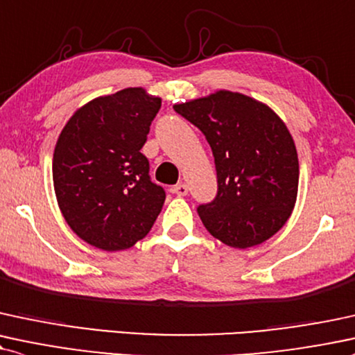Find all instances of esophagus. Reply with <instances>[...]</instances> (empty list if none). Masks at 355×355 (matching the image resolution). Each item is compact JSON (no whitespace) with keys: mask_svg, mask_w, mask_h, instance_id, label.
Masks as SVG:
<instances>
[{"mask_svg":"<svg viewBox=\"0 0 355 355\" xmlns=\"http://www.w3.org/2000/svg\"><path fill=\"white\" fill-rule=\"evenodd\" d=\"M173 193L177 196H185L189 193V187H187L185 183H178V185L173 187Z\"/></svg>","mask_w":355,"mask_h":355,"instance_id":"1","label":"esophagus"}]
</instances>
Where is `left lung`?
Segmentation results:
<instances>
[{"mask_svg": "<svg viewBox=\"0 0 355 355\" xmlns=\"http://www.w3.org/2000/svg\"><path fill=\"white\" fill-rule=\"evenodd\" d=\"M173 109L203 132L215 157L218 193L196 208L205 228L240 250L270 240L291 216L300 183L286 123L266 104L232 91Z\"/></svg>", "mask_w": 355, "mask_h": 355, "instance_id": "1", "label": "left lung"}]
</instances>
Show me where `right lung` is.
<instances>
[{
	"label": "right lung",
	"instance_id": "add662e5",
	"mask_svg": "<svg viewBox=\"0 0 355 355\" xmlns=\"http://www.w3.org/2000/svg\"><path fill=\"white\" fill-rule=\"evenodd\" d=\"M160 97L142 87L102 96L78 109L53 157L58 205L80 240L104 251L134 246L150 232L165 191L140 152Z\"/></svg>",
	"mask_w": 355,
	"mask_h": 355
}]
</instances>
